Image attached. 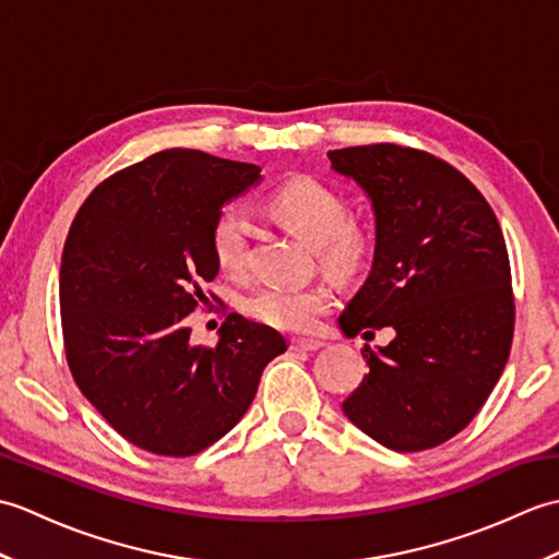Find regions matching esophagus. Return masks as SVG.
Returning a JSON list of instances; mask_svg holds the SVG:
<instances>
[{
  "mask_svg": "<svg viewBox=\"0 0 559 559\" xmlns=\"http://www.w3.org/2000/svg\"><path fill=\"white\" fill-rule=\"evenodd\" d=\"M290 348L293 350H319L324 348V341H317V338H293L290 341Z\"/></svg>",
  "mask_w": 559,
  "mask_h": 559,
  "instance_id": "esophagus-1",
  "label": "esophagus"
}]
</instances>
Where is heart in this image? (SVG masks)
<instances>
[{
  "instance_id": "obj_1",
  "label": "heart",
  "mask_w": 559,
  "mask_h": 559,
  "mask_svg": "<svg viewBox=\"0 0 559 559\" xmlns=\"http://www.w3.org/2000/svg\"><path fill=\"white\" fill-rule=\"evenodd\" d=\"M271 213L286 228L314 247L322 264L331 276L353 278L365 269L372 254V237L362 225L350 223L348 206L341 194L312 177H295L278 187L271 197ZM249 225L247 213L240 206H225L213 221L211 247L216 264L230 273L242 276L249 252ZM331 305L329 293L322 286L295 288V286H261L247 295L242 310L257 322L281 331H310L319 317Z\"/></svg>"
}]
</instances>
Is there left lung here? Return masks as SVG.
I'll return each instance as SVG.
<instances>
[{"label":"left lung","mask_w":559,"mask_h":559,"mask_svg":"<svg viewBox=\"0 0 559 559\" xmlns=\"http://www.w3.org/2000/svg\"><path fill=\"white\" fill-rule=\"evenodd\" d=\"M374 211V259L338 317L348 338L394 329L343 413L374 442L423 451L461 432L488 401L514 336L507 245L488 201L456 168L396 144L329 151Z\"/></svg>","instance_id":"8db88e82"}]
</instances>
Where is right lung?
<instances>
[{
	"label": "right lung",
	"instance_id": "add662e5",
	"mask_svg": "<svg viewBox=\"0 0 559 559\" xmlns=\"http://www.w3.org/2000/svg\"><path fill=\"white\" fill-rule=\"evenodd\" d=\"M261 168L170 148L110 175L71 223L59 310L69 370L127 442L192 456L233 430L264 367L286 353L276 329L228 314L213 348L192 346L187 314L216 278L211 228Z\"/></svg>",
	"mask_w": 559,
	"mask_h": 559
}]
</instances>
